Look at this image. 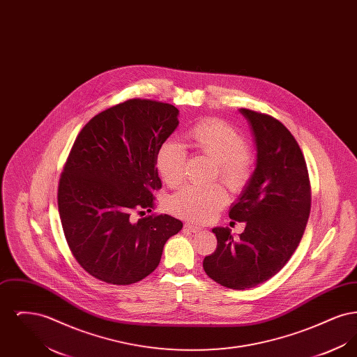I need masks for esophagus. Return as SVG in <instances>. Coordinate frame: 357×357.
Listing matches in <instances>:
<instances>
[{
	"label": "esophagus",
	"instance_id": "obj_1",
	"mask_svg": "<svg viewBox=\"0 0 357 357\" xmlns=\"http://www.w3.org/2000/svg\"><path fill=\"white\" fill-rule=\"evenodd\" d=\"M185 229L188 230V231H191V233H199V231L204 230L202 227H199V226H197V225H192V223H186V225H185Z\"/></svg>",
	"mask_w": 357,
	"mask_h": 357
}]
</instances>
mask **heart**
Masks as SVG:
<instances>
[{
    "label": "heart",
    "instance_id": "1",
    "mask_svg": "<svg viewBox=\"0 0 357 357\" xmlns=\"http://www.w3.org/2000/svg\"><path fill=\"white\" fill-rule=\"evenodd\" d=\"M186 137L198 153L215 162V176L231 188H242L255 170V155L246 147L243 136L221 120L204 119L194 124ZM160 178L169 186H178L185 176L186 151L182 144L165 142L155 159ZM227 204V194L220 185L186 186L170 198L169 207L175 215L191 221H208Z\"/></svg>",
    "mask_w": 357,
    "mask_h": 357
}]
</instances>
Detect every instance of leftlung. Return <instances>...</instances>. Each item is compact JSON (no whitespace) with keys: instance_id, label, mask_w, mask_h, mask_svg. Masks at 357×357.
I'll return each instance as SVG.
<instances>
[{"instance_id":"8db88e82","label":"left lung","mask_w":357,"mask_h":357,"mask_svg":"<svg viewBox=\"0 0 357 357\" xmlns=\"http://www.w3.org/2000/svg\"><path fill=\"white\" fill-rule=\"evenodd\" d=\"M257 149L255 170L229 217L245 222L239 238L214 227L218 245L204 257L206 274L226 288H255L280 272L297 249L310 213L305 159L288 128L273 116L241 108Z\"/></svg>"}]
</instances>
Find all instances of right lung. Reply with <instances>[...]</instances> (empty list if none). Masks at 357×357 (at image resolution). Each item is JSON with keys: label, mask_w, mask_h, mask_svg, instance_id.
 <instances>
[{"label": "right lung", "mask_w": 357, "mask_h": 357, "mask_svg": "<svg viewBox=\"0 0 357 357\" xmlns=\"http://www.w3.org/2000/svg\"><path fill=\"white\" fill-rule=\"evenodd\" d=\"M172 104L130 99L89 120L61 172L57 204L69 249L85 272L112 285L143 280L183 223L151 213L159 147L179 124Z\"/></svg>", "instance_id": "obj_1"}]
</instances>
